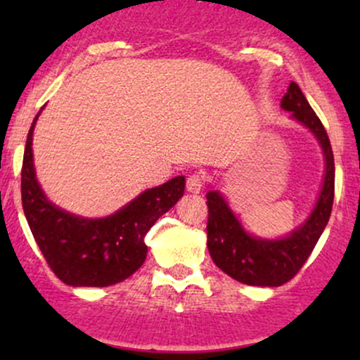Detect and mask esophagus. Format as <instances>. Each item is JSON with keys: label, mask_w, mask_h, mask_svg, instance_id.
I'll list each match as a JSON object with an SVG mask.
<instances>
[{"label": "esophagus", "mask_w": 360, "mask_h": 360, "mask_svg": "<svg viewBox=\"0 0 360 360\" xmlns=\"http://www.w3.org/2000/svg\"><path fill=\"white\" fill-rule=\"evenodd\" d=\"M186 189L193 194L201 193V189H203V176H201L200 172L189 174L188 179H186Z\"/></svg>", "instance_id": "34e87169"}]
</instances>
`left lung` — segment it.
Masks as SVG:
<instances>
[{
    "instance_id": "8db88e82",
    "label": "left lung",
    "mask_w": 360,
    "mask_h": 360,
    "mask_svg": "<svg viewBox=\"0 0 360 360\" xmlns=\"http://www.w3.org/2000/svg\"><path fill=\"white\" fill-rule=\"evenodd\" d=\"M281 108L289 111L292 120L311 131L325 157L323 184L307 220L284 237H257L243 229L220 191L210 189L206 194L210 255L225 274L249 286L276 288L295 278L315 249L332 213L335 162L326 130L296 82L289 84L288 93L281 100Z\"/></svg>"
}]
</instances>
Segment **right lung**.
I'll use <instances>...</instances> for the list:
<instances>
[{
    "instance_id": "obj_1",
    "label": "right lung",
    "mask_w": 360,
    "mask_h": 360,
    "mask_svg": "<svg viewBox=\"0 0 360 360\" xmlns=\"http://www.w3.org/2000/svg\"><path fill=\"white\" fill-rule=\"evenodd\" d=\"M44 110V108H42ZM34 118L22 167V203L37 245L53 274L69 286L105 288L130 278L146 262L143 237L184 194V176L146 189L108 217L84 218L53 205L37 181Z\"/></svg>"
}]
</instances>
